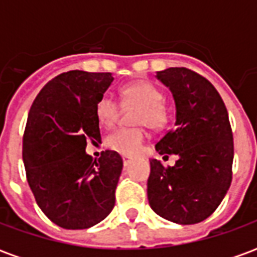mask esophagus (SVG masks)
I'll list each match as a JSON object with an SVG mask.
<instances>
[{
    "instance_id": "esophagus-1",
    "label": "esophagus",
    "mask_w": 257,
    "mask_h": 257,
    "mask_svg": "<svg viewBox=\"0 0 257 257\" xmlns=\"http://www.w3.org/2000/svg\"><path fill=\"white\" fill-rule=\"evenodd\" d=\"M134 161V160H132V158H131V157H126V156H123L122 157V162H123V167H128L129 164H131V162Z\"/></svg>"
}]
</instances>
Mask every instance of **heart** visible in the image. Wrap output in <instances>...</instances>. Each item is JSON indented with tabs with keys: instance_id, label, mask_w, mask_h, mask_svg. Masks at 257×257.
Wrapping results in <instances>:
<instances>
[{
	"instance_id": "obj_1",
	"label": "heart",
	"mask_w": 257,
	"mask_h": 257,
	"mask_svg": "<svg viewBox=\"0 0 257 257\" xmlns=\"http://www.w3.org/2000/svg\"><path fill=\"white\" fill-rule=\"evenodd\" d=\"M162 100L161 89L149 81H138L121 88L123 106H139L134 114V122L143 123L151 129H160L168 122L169 111ZM119 107V103L108 93L100 96L96 103V118L100 125L110 128L117 122ZM145 139L146 132L142 126L118 128L107 136L106 146L123 156H135L140 151Z\"/></svg>"
}]
</instances>
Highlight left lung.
I'll use <instances>...</instances> for the list:
<instances>
[{
	"label": "left lung",
	"instance_id": "left-lung-1",
	"mask_svg": "<svg viewBox=\"0 0 257 257\" xmlns=\"http://www.w3.org/2000/svg\"><path fill=\"white\" fill-rule=\"evenodd\" d=\"M157 78L172 92L176 126L157 142L156 150L179 158L173 167L150 162L147 197L157 215L195 224L215 212L231 184L234 142L228 112L215 86L190 68H167Z\"/></svg>",
	"mask_w": 257,
	"mask_h": 257
}]
</instances>
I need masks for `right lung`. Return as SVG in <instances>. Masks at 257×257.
Returning a JSON list of instances; mask_svg holds the SVG:
<instances>
[{
    "mask_svg": "<svg viewBox=\"0 0 257 257\" xmlns=\"http://www.w3.org/2000/svg\"><path fill=\"white\" fill-rule=\"evenodd\" d=\"M112 79L111 73L59 74L29 111L23 135L27 182L45 216L67 230L95 226L115 204L122 158L106 150L93 161L85 153L88 140L100 142L96 103Z\"/></svg>",
    "mask_w": 257,
    "mask_h": 257,
    "instance_id": "obj_1",
    "label": "right lung"
}]
</instances>
